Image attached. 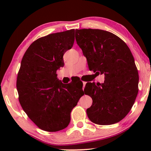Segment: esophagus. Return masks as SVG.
Wrapping results in <instances>:
<instances>
[{
  "label": "esophagus",
  "mask_w": 151,
  "mask_h": 151,
  "mask_svg": "<svg viewBox=\"0 0 151 151\" xmlns=\"http://www.w3.org/2000/svg\"><path fill=\"white\" fill-rule=\"evenodd\" d=\"M83 89H84V88H85V85H86V82H83Z\"/></svg>",
  "instance_id": "34e87169"
}]
</instances>
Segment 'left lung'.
I'll use <instances>...</instances> for the list:
<instances>
[{"instance_id":"obj_1","label":"left lung","mask_w":151,"mask_h":151,"mask_svg":"<svg viewBox=\"0 0 151 151\" xmlns=\"http://www.w3.org/2000/svg\"><path fill=\"white\" fill-rule=\"evenodd\" d=\"M75 39L89 69L105 76L103 83L86 84L85 94L93 99L86 109L88 119L101 125L121 121L139 91V74L131 50L119 37L103 30L76 29Z\"/></svg>"}]
</instances>
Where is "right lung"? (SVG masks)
<instances>
[{
	"label": "right lung",
	"mask_w": 151,
	"mask_h": 151,
	"mask_svg": "<svg viewBox=\"0 0 151 151\" xmlns=\"http://www.w3.org/2000/svg\"><path fill=\"white\" fill-rule=\"evenodd\" d=\"M75 29L40 38L28 48L18 73L17 87L22 109L43 131L57 132L68 126L70 112L83 95V85H65L57 70L73 47Z\"/></svg>",
	"instance_id": "obj_1"
}]
</instances>
